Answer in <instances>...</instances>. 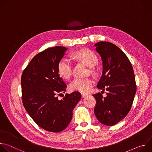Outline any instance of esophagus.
<instances>
[{"instance_id":"esophagus-1","label":"esophagus","mask_w":152,"mask_h":152,"mask_svg":"<svg viewBox=\"0 0 152 152\" xmlns=\"http://www.w3.org/2000/svg\"><path fill=\"white\" fill-rule=\"evenodd\" d=\"M88 94L87 93H81V96L82 97H85L86 96H87Z\"/></svg>"}]
</instances>
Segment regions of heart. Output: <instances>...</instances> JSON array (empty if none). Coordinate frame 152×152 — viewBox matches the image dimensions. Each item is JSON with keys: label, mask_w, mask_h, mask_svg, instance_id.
Masks as SVG:
<instances>
[{"label": "heart", "mask_w": 152, "mask_h": 152, "mask_svg": "<svg viewBox=\"0 0 152 152\" xmlns=\"http://www.w3.org/2000/svg\"><path fill=\"white\" fill-rule=\"evenodd\" d=\"M73 56L76 59L82 61L87 66L93 67L97 62L96 54L87 49H83L75 52ZM73 65L67 59H62L58 64V72L59 75L66 79H69L72 76ZM94 85V80L90 77H76L70 83V87L72 91L80 92L88 91Z\"/></svg>", "instance_id": "1"}]
</instances>
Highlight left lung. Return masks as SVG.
Segmentation results:
<instances>
[{
  "label": "left lung",
  "instance_id": "1",
  "mask_svg": "<svg viewBox=\"0 0 152 152\" xmlns=\"http://www.w3.org/2000/svg\"><path fill=\"white\" fill-rule=\"evenodd\" d=\"M95 46L103 62L102 75L97 87L107 93L106 97L102 93L93 94L96 100L94 111L101 123L114 126L131 109L137 91L134 72L127 56L115 45L100 41Z\"/></svg>",
  "mask_w": 152,
  "mask_h": 152
}]
</instances>
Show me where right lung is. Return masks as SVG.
Wrapping results in <instances>:
<instances>
[{"label":"right lung","instance_id":"add662e5","mask_svg":"<svg viewBox=\"0 0 152 152\" xmlns=\"http://www.w3.org/2000/svg\"><path fill=\"white\" fill-rule=\"evenodd\" d=\"M67 48L56 46L35 55L21 77V100L25 110L40 127L51 132L66 129L73 117V110L81 98L79 92L66 94L67 85L58 72V64Z\"/></svg>","mask_w":152,"mask_h":152}]
</instances>
